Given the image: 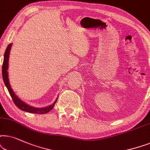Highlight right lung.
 I'll return each mask as SVG.
<instances>
[{
  "mask_svg": "<svg viewBox=\"0 0 150 150\" xmlns=\"http://www.w3.org/2000/svg\"><path fill=\"white\" fill-rule=\"evenodd\" d=\"M12 44H9V45L7 46V49H6L5 53L4 54V59H3V68H2V74H3V79L4 81V83L7 87V88L9 91V93L11 95V97H12V99L13 102L16 104V105L20 108L22 110L31 113H34V114H46L49 112V111H51L52 109L53 108L54 105L56 103L57 99L54 101V103L53 104L49 105V106L45 107V108H35L32 107L31 105L27 104V103L24 102L22 100H21L16 95V94L13 93L12 88H11V86L9 84V78H8V66H9V52L10 50H11V47Z\"/></svg>",
  "mask_w": 150,
  "mask_h": 150,
  "instance_id": "add662e5",
  "label": "right lung"
}]
</instances>
